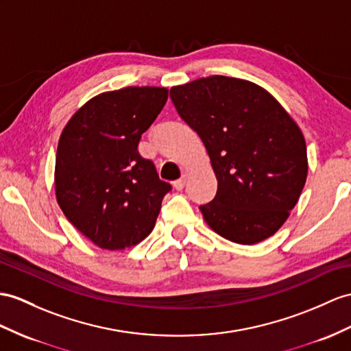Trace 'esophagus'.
I'll return each instance as SVG.
<instances>
[{
  "mask_svg": "<svg viewBox=\"0 0 351 351\" xmlns=\"http://www.w3.org/2000/svg\"><path fill=\"white\" fill-rule=\"evenodd\" d=\"M184 184H186V176H183L182 178H178V180H176V182H174V187H176V191H183Z\"/></svg>",
  "mask_w": 351,
  "mask_h": 351,
  "instance_id": "1",
  "label": "esophagus"
}]
</instances>
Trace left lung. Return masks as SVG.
<instances>
[{
	"mask_svg": "<svg viewBox=\"0 0 351 351\" xmlns=\"http://www.w3.org/2000/svg\"><path fill=\"white\" fill-rule=\"evenodd\" d=\"M178 116L199 135L217 193L199 207L226 240L256 244L289 217L306 180L304 135L280 102L252 82L226 75L174 86Z\"/></svg>",
	"mask_w": 351,
	"mask_h": 351,
	"instance_id": "8db88e82",
	"label": "left lung"
}]
</instances>
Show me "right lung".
Segmentation results:
<instances>
[{"label": "right lung", "instance_id": "obj_1", "mask_svg": "<svg viewBox=\"0 0 351 351\" xmlns=\"http://www.w3.org/2000/svg\"><path fill=\"white\" fill-rule=\"evenodd\" d=\"M167 99L165 88L104 92L75 111L61 134L55 165L58 204L101 249L135 245L155 228L171 184L140 155L138 143Z\"/></svg>", "mask_w": 351, "mask_h": 351}]
</instances>
